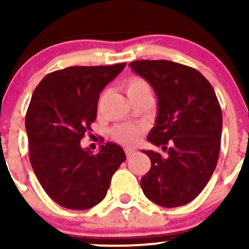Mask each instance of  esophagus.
Masks as SVG:
<instances>
[{"mask_svg":"<svg viewBox=\"0 0 249 249\" xmlns=\"http://www.w3.org/2000/svg\"><path fill=\"white\" fill-rule=\"evenodd\" d=\"M125 153H126L127 158H131V157H132L133 154L137 153V151L132 150V148H125Z\"/></svg>","mask_w":249,"mask_h":249,"instance_id":"1","label":"esophagus"}]
</instances>
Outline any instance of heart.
Instances as JSON below:
<instances>
[{
	"mask_svg": "<svg viewBox=\"0 0 249 249\" xmlns=\"http://www.w3.org/2000/svg\"><path fill=\"white\" fill-rule=\"evenodd\" d=\"M125 91H126L128 98L131 97L141 95V93L148 92L151 91V87L148 84L147 81H145L144 78L138 76L130 77L126 82H125ZM104 98V95L101 97V102ZM113 137H115L116 141L123 142V144L127 145H133L137 144L142 138V128L141 126H137V125H119L113 130Z\"/></svg>",
	"mask_w": 249,
	"mask_h": 249,
	"instance_id": "1",
	"label": "heart"
}]
</instances>
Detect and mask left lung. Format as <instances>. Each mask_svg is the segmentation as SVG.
<instances>
[{"instance_id": "8db88e82", "label": "left lung", "mask_w": 249, "mask_h": 249, "mask_svg": "<svg viewBox=\"0 0 249 249\" xmlns=\"http://www.w3.org/2000/svg\"><path fill=\"white\" fill-rule=\"evenodd\" d=\"M128 67L158 98L147 141L167 151L166 157L142 151L151 160L141 180L142 192L159 206L186 205L201 193L218 162L222 112L214 89L198 70L176 62L142 59Z\"/></svg>"}]
</instances>
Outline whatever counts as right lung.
Segmentation results:
<instances>
[{"label": "right lung", "mask_w": 249, "mask_h": 249, "mask_svg": "<svg viewBox=\"0 0 249 249\" xmlns=\"http://www.w3.org/2000/svg\"><path fill=\"white\" fill-rule=\"evenodd\" d=\"M125 65L65 68L45 76L34 91L25 115L30 162L43 190L62 207L81 211L99 204L126 159L113 142L97 154L81 146L92 131L99 93Z\"/></svg>", "instance_id": "add662e5"}]
</instances>
